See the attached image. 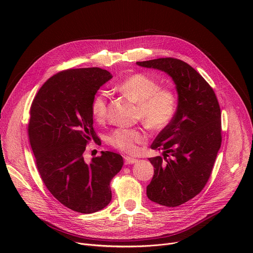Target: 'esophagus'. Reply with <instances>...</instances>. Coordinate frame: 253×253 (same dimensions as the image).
I'll return each mask as SVG.
<instances>
[{"label":"esophagus","instance_id":"esophagus-1","mask_svg":"<svg viewBox=\"0 0 253 253\" xmlns=\"http://www.w3.org/2000/svg\"><path fill=\"white\" fill-rule=\"evenodd\" d=\"M137 161V159L133 158V157H130V156H125L124 157V162L126 165H129V164H133Z\"/></svg>","mask_w":253,"mask_h":253}]
</instances>
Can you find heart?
<instances>
[{
    "mask_svg": "<svg viewBox=\"0 0 253 253\" xmlns=\"http://www.w3.org/2000/svg\"><path fill=\"white\" fill-rule=\"evenodd\" d=\"M117 90L137 103V118L152 130L164 129L176 114V93L170 88H160L159 82L146 74L136 73L126 77L117 85ZM90 110L97 122L107 119L108 101L105 92H99L93 97ZM147 138V132L142 128L120 127L110 133L107 141L115 149L134 153Z\"/></svg>",
    "mask_w": 253,
    "mask_h": 253,
    "instance_id": "obj_1",
    "label": "heart"
}]
</instances>
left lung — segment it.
I'll return each mask as SVG.
<instances>
[{
    "label": "left lung",
    "instance_id": "left-lung-1",
    "mask_svg": "<svg viewBox=\"0 0 253 253\" xmlns=\"http://www.w3.org/2000/svg\"><path fill=\"white\" fill-rule=\"evenodd\" d=\"M137 64L166 72L176 84L177 111L151 145L163 157L149 158L154 175L146 192L151 201L176 207L198 195L211 175L222 141L220 106L212 87L184 61L168 57Z\"/></svg>",
    "mask_w": 253,
    "mask_h": 253
}]
</instances>
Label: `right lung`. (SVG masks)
<instances>
[{"instance_id": "obj_1", "label": "right lung", "mask_w": 253, "mask_h": 253, "mask_svg": "<svg viewBox=\"0 0 253 253\" xmlns=\"http://www.w3.org/2000/svg\"><path fill=\"white\" fill-rule=\"evenodd\" d=\"M111 78L97 67L63 70L44 83L30 108L28 136L45 186L64 206L84 214L110 203V182L123 166L122 156L110 151L91 163L84 159L87 145L98 138L91 101Z\"/></svg>"}]
</instances>
